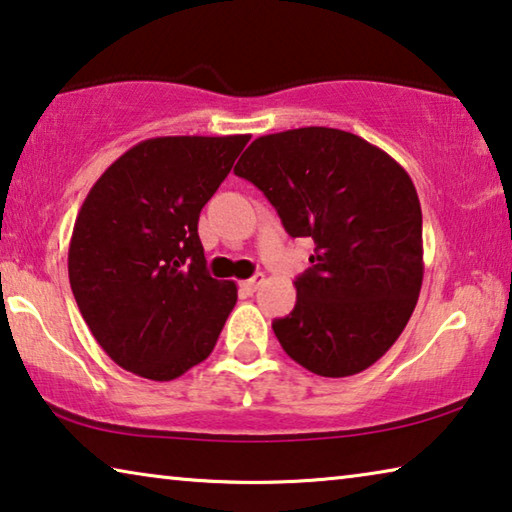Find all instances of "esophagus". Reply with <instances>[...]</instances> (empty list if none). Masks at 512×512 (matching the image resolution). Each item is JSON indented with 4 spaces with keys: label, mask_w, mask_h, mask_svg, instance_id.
I'll return each instance as SVG.
<instances>
[{
    "label": "esophagus",
    "mask_w": 512,
    "mask_h": 512,
    "mask_svg": "<svg viewBox=\"0 0 512 512\" xmlns=\"http://www.w3.org/2000/svg\"><path fill=\"white\" fill-rule=\"evenodd\" d=\"M266 278H264V273H257V275H253V278H248V280H243L241 282V291H246V294H255V291L262 287V282H264Z\"/></svg>",
    "instance_id": "34e87169"
}]
</instances>
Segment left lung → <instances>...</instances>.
I'll list each match as a JSON object with an SVG mask.
<instances>
[{"instance_id": "obj_1", "label": "left lung", "mask_w": 512, "mask_h": 512, "mask_svg": "<svg viewBox=\"0 0 512 512\" xmlns=\"http://www.w3.org/2000/svg\"><path fill=\"white\" fill-rule=\"evenodd\" d=\"M234 175L269 198L289 237L314 239L294 310L273 321L289 358L326 378L383 358L424 280L421 205L403 166L351 132L300 127L259 136Z\"/></svg>"}]
</instances>
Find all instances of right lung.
Masks as SVG:
<instances>
[{
    "mask_svg": "<svg viewBox=\"0 0 512 512\" xmlns=\"http://www.w3.org/2000/svg\"><path fill=\"white\" fill-rule=\"evenodd\" d=\"M248 141H141L88 191L70 239V287L118 367L173 380L214 351L237 285L207 273L198 218Z\"/></svg>",
    "mask_w": 512,
    "mask_h": 512,
    "instance_id": "1",
    "label": "right lung"
}]
</instances>
